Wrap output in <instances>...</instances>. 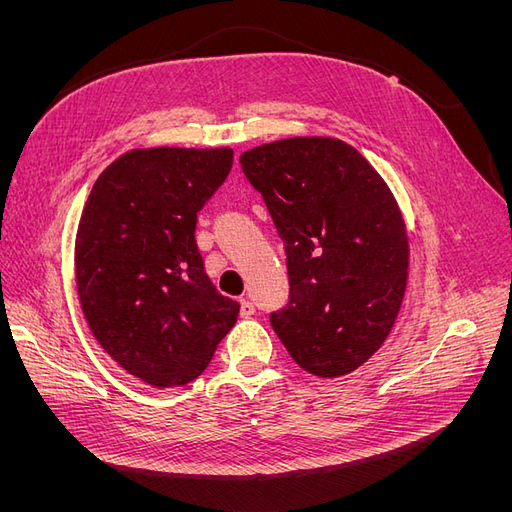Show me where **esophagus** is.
Listing matches in <instances>:
<instances>
[{
    "label": "esophagus",
    "mask_w": 512,
    "mask_h": 512,
    "mask_svg": "<svg viewBox=\"0 0 512 512\" xmlns=\"http://www.w3.org/2000/svg\"><path fill=\"white\" fill-rule=\"evenodd\" d=\"M254 314H256L254 303H252L250 299H241V316H243V318H250V316H254Z\"/></svg>",
    "instance_id": "obj_1"
}]
</instances>
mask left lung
Instances as JSON below:
<instances>
[{
	"instance_id": "obj_1",
	"label": "left lung",
	"mask_w": 512,
	"mask_h": 512,
	"mask_svg": "<svg viewBox=\"0 0 512 512\" xmlns=\"http://www.w3.org/2000/svg\"><path fill=\"white\" fill-rule=\"evenodd\" d=\"M239 162L284 241L290 294L273 331L309 374H350L389 337L406 292L410 247L389 185L324 136L260 145Z\"/></svg>"
}]
</instances>
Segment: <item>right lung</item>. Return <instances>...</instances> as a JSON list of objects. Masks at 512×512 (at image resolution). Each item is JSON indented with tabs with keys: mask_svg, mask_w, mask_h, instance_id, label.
I'll return each mask as SVG.
<instances>
[{
	"mask_svg": "<svg viewBox=\"0 0 512 512\" xmlns=\"http://www.w3.org/2000/svg\"><path fill=\"white\" fill-rule=\"evenodd\" d=\"M232 149L123 153L91 188L74 262L91 333L128 374L166 389L203 374L239 303L215 290L194 239Z\"/></svg>",
	"mask_w": 512,
	"mask_h": 512,
	"instance_id": "right-lung-1",
	"label": "right lung"
}]
</instances>
